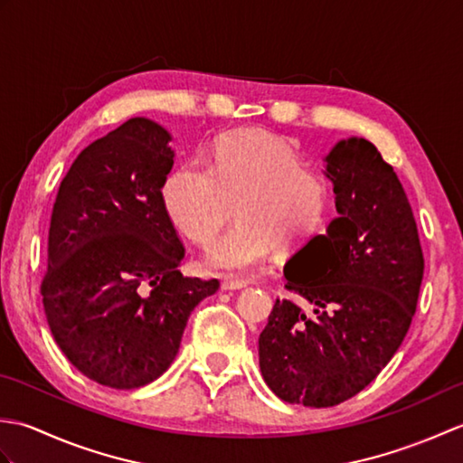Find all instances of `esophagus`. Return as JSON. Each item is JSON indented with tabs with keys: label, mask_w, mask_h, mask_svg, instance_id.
Here are the masks:
<instances>
[{
	"label": "esophagus",
	"mask_w": 463,
	"mask_h": 463,
	"mask_svg": "<svg viewBox=\"0 0 463 463\" xmlns=\"http://www.w3.org/2000/svg\"><path fill=\"white\" fill-rule=\"evenodd\" d=\"M221 287H222V290H239V288L247 287V280H242V279H224Z\"/></svg>",
	"instance_id": "34e87169"
}]
</instances>
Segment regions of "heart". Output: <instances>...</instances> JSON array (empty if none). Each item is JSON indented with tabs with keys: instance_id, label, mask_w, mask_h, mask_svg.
Returning a JSON list of instances; mask_svg holds the SVG:
<instances>
[{
	"instance_id": "obj_1",
	"label": "heart",
	"mask_w": 463,
	"mask_h": 463,
	"mask_svg": "<svg viewBox=\"0 0 463 463\" xmlns=\"http://www.w3.org/2000/svg\"><path fill=\"white\" fill-rule=\"evenodd\" d=\"M163 204L173 224L196 244H211L237 206L239 224L206 252V267L250 270L274 244L287 250L318 229L328 191L302 166L288 141L267 131L241 129L214 143L211 166L189 161L169 173Z\"/></svg>"
}]
</instances>
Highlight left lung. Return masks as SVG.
Wrapping results in <instances>:
<instances>
[{
  "instance_id": "8db88e82",
  "label": "left lung",
  "mask_w": 463,
  "mask_h": 463,
  "mask_svg": "<svg viewBox=\"0 0 463 463\" xmlns=\"http://www.w3.org/2000/svg\"><path fill=\"white\" fill-rule=\"evenodd\" d=\"M326 176L338 216L284 267V288L312 310L277 298L259 338L269 388L310 408L338 406L378 376L406 336L424 279L414 213L376 146L362 137L336 143Z\"/></svg>"
}]
</instances>
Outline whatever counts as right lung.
I'll list each match as a JSON object with an SVG mask.
<instances>
[{
  "instance_id": "1",
  "label": "right lung",
  "mask_w": 463,
  "mask_h": 463,
  "mask_svg": "<svg viewBox=\"0 0 463 463\" xmlns=\"http://www.w3.org/2000/svg\"><path fill=\"white\" fill-rule=\"evenodd\" d=\"M171 135L135 117L77 155L55 196L42 297L57 346L93 382L141 388L171 366L219 280L183 277L161 189Z\"/></svg>"
}]
</instances>
